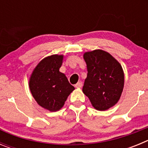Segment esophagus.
Returning <instances> with one entry per match:
<instances>
[{"instance_id": "34e87169", "label": "esophagus", "mask_w": 148, "mask_h": 148, "mask_svg": "<svg viewBox=\"0 0 148 148\" xmlns=\"http://www.w3.org/2000/svg\"><path fill=\"white\" fill-rule=\"evenodd\" d=\"M83 86V84H82V82H78V83L76 84L75 85V87H76V88H81V87Z\"/></svg>"}]
</instances>
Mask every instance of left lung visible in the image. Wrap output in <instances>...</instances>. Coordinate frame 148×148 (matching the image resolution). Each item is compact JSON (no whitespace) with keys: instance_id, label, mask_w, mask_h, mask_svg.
<instances>
[{"instance_id":"obj_1","label":"left lung","mask_w":148,"mask_h":148,"mask_svg":"<svg viewBox=\"0 0 148 148\" xmlns=\"http://www.w3.org/2000/svg\"><path fill=\"white\" fill-rule=\"evenodd\" d=\"M87 76L84 84V94L95 110L104 111L112 108L122 93L125 75L122 67L109 53L102 49L84 53Z\"/></svg>"}]
</instances>
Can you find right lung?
I'll use <instances>...</instances> for the list:
<instances>
[{
	"mask_svg": "<svg viewBox=\"0 0 148 148\" xmlns=\"http://www.w3.org/2000/svg\"><path fill=\"white\" fill-rule=\"evenodd\" d=\"M63 55H52L42 59L30 75L29 87L36 102L44 109L56 112L63 108L75 90L65 74L59 71Z\"/></svg>",
	"mask_w": 148,
	"mask_h": 148,
	"instance_id": "right-lung-1",
	"label": "right lung"
}]
</instances>
